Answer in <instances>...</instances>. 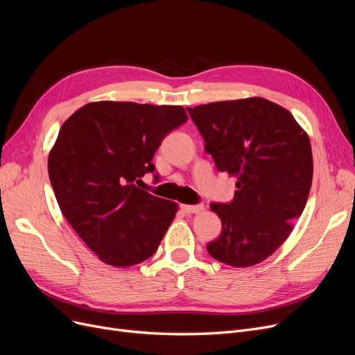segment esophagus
<instances>
[{
    "label": "esophagus",
    "mask_w": 355,
    "mask_h": 355,
    "mask_svg": "<svg viewBox=\"0 0 355 355\" xmlns=\"http://www.w3.org/2000/svg\"><path fill=\"white\" fill-rule=\"evenodd\" d=\"M181 209L185 213H200L204 210V206L202 204H196V206H185L184 204V206H181Z\"/></svg>",
    "instance_id": "1"
}]
</instances>
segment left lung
<instances>
[{"label":"left lung","mask_w":355,"mask_h":355,"mask_svg":"<svg viewBox=\"0 0 355 355\" xmlns=\"http://www.w3.org/2000/svg\"><path fill=\"white\" fill-rule=\"evenodd\" d=\"M218 171L237 178L234 198L211 204L221 234L207 252L221 263L263 262L293 229L312 184V151L289 110L263 98L187 107Z\"/></svg>","instance_id":"8db88e82"}]
</instances>
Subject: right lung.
Instances as JSON below:
<instances>
[{"label": "right lung", "mask_w": 355, "mask_h": 355, "mask_svg": "<svg viewBox=\"0 0 355 355\" xmlns=\"http://www.w3.org/2000/svg\"><path fill=\"white\" fill-rule=\"evenodd\" d=\"M189 121L182 106L92 102L63 123L49 177L73 230L102 262L128 268L151 257L177 202L137 187L154 173L162 139Z\"/></svg>", "instance_id": "add662e5"}]
</instances>
